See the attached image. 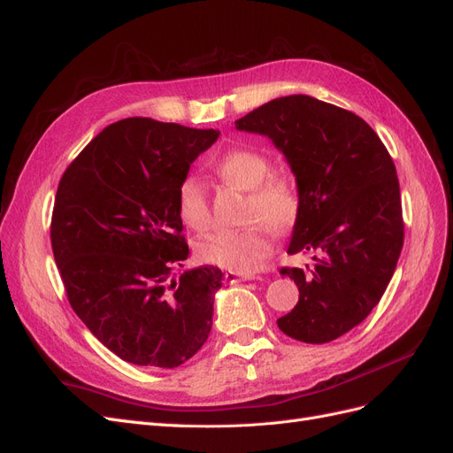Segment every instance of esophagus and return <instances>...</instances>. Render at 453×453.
<instances>
[{"label": "esophagus", "instance_id": "34e87169", "mask_svg": "<svg viewBox=\"0 0 453 453\" xmlns=\"http://www.w3.org/2000/svg\"><path fill=\"white\" fill-rule=\"evenodd\" d=\"M225 278L228 283H238V281H250L255 280V273H245V272H226Z\"/></svg>", "mask_w": 453, "mask_h": 453}]
</instances>
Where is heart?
<instances>
[{
	"mask_svg": "<svg viewBox=\"0 0 453 453\" xmlns=\"http://www.w3.org/2000/svg\"><path fill=\"white\" fill-rule=\"evenodd\" d=\"M215 170L232 187L248 190L240 228L217 230L196 243L200 260L230 272L255 270L272 253V232L287 236L295 230L303 196L293 172L272 168V158L250 147H234L217 160ZM177 213L196 232L211 225V208L203 181L187 175L177 187Z\"/></svg>",
	"mask_w": 453,
	"mask_h": 453,
	"instance_id": "heart-1",
	"label": "heart"
}]
</instances>
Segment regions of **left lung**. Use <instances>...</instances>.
Here are the masks:
<instances>
[{"label": "left lung", "instance_id": "1", "mask_svg": "<svg viewBox=\"0 0 453 453\" xmlns=\"http://www.w3.org/2000/svg\"><path fill=\"white\" fill-rule=\"evenodd\" d=\"M236 128L272 138L303 196L287 253H311L315 265L280 270L300 295L278 326L306 344L346 334L380 303L403 250L401 188L389 150L359 115L304 94L253 109Z\"/></svg>", "mask_w": 453, "mask_h": 453}]
</instances>
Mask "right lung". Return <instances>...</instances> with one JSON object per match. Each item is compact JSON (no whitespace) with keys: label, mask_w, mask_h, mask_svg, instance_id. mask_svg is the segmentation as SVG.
<instances>
[{"label":"right lung","mask_w":453,"mask_h":453,"mask_svg":"<svg viewBox=\"0 0 453 453\" xmlns=\"http://www.w3.org/2000/svg\"><path fill=\"white\" fill-rule=\"evenodd\" d=\"M219 138L147 117L104 128L65 168L50 219V243L67 300L88 331L122 361L175 368L203 346L215 266L187 270L177 187Z\"/></svg>","instance_id":"1"}]
</instances>
